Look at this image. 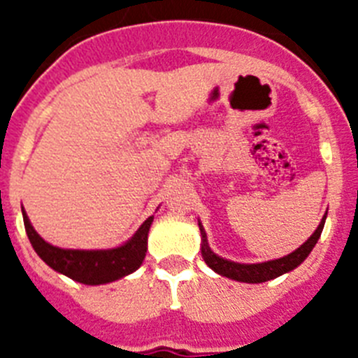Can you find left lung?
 <instances>
[{
  "instance_id": "left-lung-1",
  "label": "left lung",
  "mask_w": 358,
  "mask_h": 358,
  "mask_svg": "<svg viewBox=\"0 0 358 358\" xmlns=\"http://www.w3.org/2000/svg\"><path fill=\"white\" fill-rule=\"evenodd\" d=\"M324 220H327V215L322 217L321 224H319L317 229L314 231V235L310 236V238L303 243L301 248H297L296 251L283 256V258L264 262V264H235V262L224 260V258L217 256L211 251L210 245H208L206 231H204V227L199 224V229H201L202 235V258H204V262L208 264V267L213 268L215 273L220 274V276L231 278V280L236 281H243V283H264V281L274 280V278L281 276V274L289 273V271L296 268L301 262L306 260V256L310 255V251L314 249L319 236H321L322 227H324Z\"/></svg>"
}]
</instances>
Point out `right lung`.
<instances>
[{"label":"right lung","instance_id":"obj_1","mask_svg":"<svg viewBox=\"0 0 358 358\" xmlns=\"http://www.w3.org/2000/svg\"><path fill=\"white\" fill-rule=\"evenodd\" d=\"M23 220L31 248L36 249L44 264L50 265L57 273L64 274L84 285H102V283H110V281L134 273L136 268L143 264L145 252H147L148 229H150L154 217H148L127 243H123L116 249H106V251H78V249L55 248L37 235L27 213H23Z\"/></svg>","mask_w":358,"mask_h":358}]
</instances>
